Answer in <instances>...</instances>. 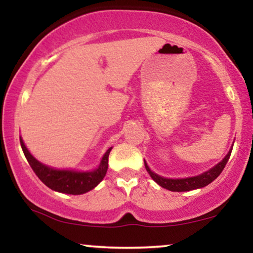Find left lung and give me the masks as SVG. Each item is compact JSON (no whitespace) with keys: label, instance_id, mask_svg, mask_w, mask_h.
<instances>
[{"label":"left lung","instance_id":"obj_1","mask_svg":"<svg viewBox=\"0 0 253 253\" xmlns=\"http://www.w3.org/2000/svg\"><path fill=\"white\" fill-rule=\"evenodd\" d=\"M232 147H233V145H232ZM232 147L229 149L227 155L223 157L222 161L219 162L216 165H214L213 168H211L210 170L205 171V172L200 173V175L184 177V178H168V177H163L158 175V173L153 172V171L150 169V167L147 165L145 159H144V163H145V168H146L147 172L150 173L151 178H152L157 184L161 185L162 188H165V189L170 191H189V190L200 189V188L206 187V185H208L210 183L213 182L214 179L221 173V171L223 170V168H225V165L227 164L229 156H231Z\"/></svg>","mask_w":253,"mask_h":253}]
</instances>
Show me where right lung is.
<instances>
[{
  "instance_id": "right-lung-1",
  "label": "right lung",
  "mask_w": 253,
  "mask_h": 253,
  "mask_svg": "<svg viewBox=\"0 0 253 253\" xmlns=\"http://www.w3.org/2000/svg\"><path fill=\"white\" fill-rule=\"evenodd\" d=\"M20 144L24 151L26 159L30 163L36 175L43 184L58 193L81 195L92 190L100 184L108 169V157L113 147H109L101 158L100 164L92 170H74V169H56L42 163L30 152L20 136Z\"/></svg>"
}]
</instances>
